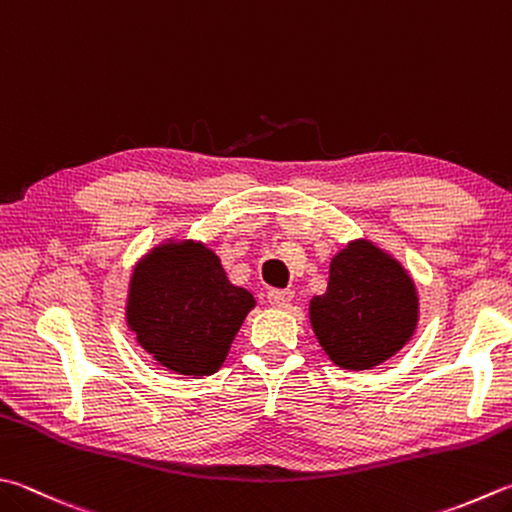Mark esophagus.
<instances>
[{
    "mask_svg": "<svg viewBox=\"0 0 512 512\" xmlns=\"http://www.w3.org/2000/svg\"><path fill=\"white\" fill-rule=\"evenodd\" d=\"M292 298H294L292 289H269L267 292V301L274 307H287L292 303Z\"/></svg>",
    "mask_w": 512,
    "mask_h": 512,
    "instance_id": "obj_1",
    "label": "esophagus"
}]
</instances>
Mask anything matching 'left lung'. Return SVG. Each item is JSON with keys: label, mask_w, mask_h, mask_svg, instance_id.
Here are the masks:
<instances>
[{"label": "left lung", "mask_w": 512, "mask_h": 512, "mask_svg": "<svg viewBox=\"0 0 512 512\" xmlns=\"http://www.w3.org/2000/svg\"><path fill=\"white\" fill-rule=\"evenodd\" d=\"M310 318L336 365L368 370L412 336L417 292L397 260L359 240L332 260L327 292L312 298Z\"/></svg>", "instance_id": "left-lung-1"}]
</instances>
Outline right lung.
Here are the masks:
<instances>
[{
    "instance_id": "add662e5",
    "label": "right lung",
    "mask_w": 512,
    "mask_h": 512,
    "mask_svg": "<svg viewBox=\"0 0 512 512\" xmlns=\"http://www.w3.org/2000/svg\"><path fill=\"white\" fill-rule=\"evenodd\" d=\"M252 307V294L227 281L209 249L180 243L158 249L136 269L127 316L153 359L178 374L207 376L225 361Z\"/></svg>"
}]
</instances>
